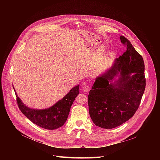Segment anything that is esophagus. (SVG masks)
<instances>
[{"label": "esophagus", "mask_w": 160, "mask_h": 160, "mask_svg": "<svg viewBox=\"0 0 160 160\" xmlns=\"http://www.w3.org/2000/svg\"><path fill=\"white\" fill-rule=\"evenodd\" d=\"M82 89H83V92H88L89 90H90V87L89 86H88V85H85V86H83V87Z\"/></svg>", "instance_id": "1"}]
</instances>
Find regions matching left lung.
Here are the masks:
<instances>
[{
    "instance_id": "8db88e82",
    "label": "left lung",
    "mask_w": 160,
    "mask_h": 160,
    "mask_svg": "<svg viewBox=\"0 0 160 160\" xmlns=\"http://www.w3.org/2000/svg\"><path fill=\"white\" fill-rule=\"evenodd\" d=\"M120 38L126 52L96 77L88 96L90 118L102 128H115L130 119L146 88L142 57L127 38Z\"/></svg>"
}]
</instances>
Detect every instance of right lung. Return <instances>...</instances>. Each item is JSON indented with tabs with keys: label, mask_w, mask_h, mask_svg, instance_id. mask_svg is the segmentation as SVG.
Masks as SVG:
<instances>
[{
	"label": "right lung",
	"mask_w": 160,
	"mask_h": 160,
	"mask_svg": "<svg viewBox=\"0 0 160 160\" xmlns=\"http://www.w3.org/2000/svg\"><path fill=\"white\" fill-rule=\"evenodd\" d=\"M16 96L18 107L22 114L34 124L48 130L61 127L66 122L71 106L79 94V85L73 87L70 92L52 106L45 109H34L28 107Z\"/></svg>",
	"instance_id": "obj_1"
}]
</instances>
